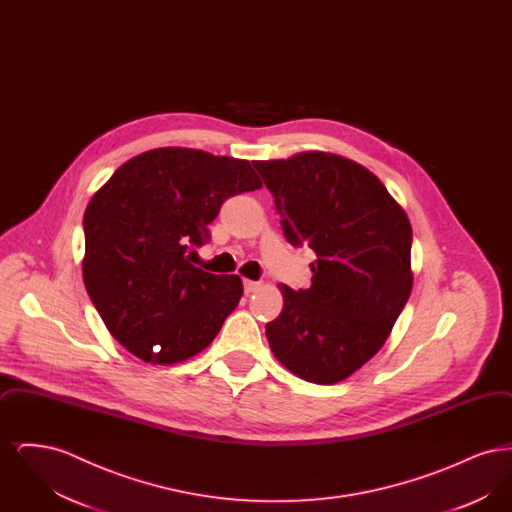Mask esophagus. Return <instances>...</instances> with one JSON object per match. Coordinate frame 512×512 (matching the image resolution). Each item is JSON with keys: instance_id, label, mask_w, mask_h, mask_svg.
<instances>
[{"instance_id": "1", "label": "esophagus", "mask_w": 512, "mask_h": 512, "mask_svg": "<svg viewBox=\"0 0 512 512\" xmlns=\"http://www.w3.org/2000/svg\"><path fill=\"white\" fill-rule=\"evenodd\" d=\"M261 288V282H255V280H244V290L247 295L249 293L257 292Z\"/></svg>"}]
</instances>
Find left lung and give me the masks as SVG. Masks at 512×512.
<instances>
[{
    "label": "left lung",
    "instance_id": "left-lung-1",
    "mask_svg": "<svg viewBox=\"0 0 512 512\" xmlns=\"http://www.w3.org/2000/svg\"><path fill=\"white\" fill-rule=\"evenodd\" d=\"M253 165L286 240L317 253L311 288L278 286L284 307L267 324L268 345L295 376L338 384L382 349L411 295V222L378 176L340 155Z\"/></svg>",
    "mask_w": 512,
    "mask_h": 512
}]
</instances>
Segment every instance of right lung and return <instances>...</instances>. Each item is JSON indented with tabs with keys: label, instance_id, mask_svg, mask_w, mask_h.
I'll use <instances>...</instances> for the list:
<instances>
[{
	"label": "right lung",
	"instance_id": "right-lung-1",
	"mask_svg": "<svg viewBox=\"0 0 512 512\" xmlns=\"http://www.w3.org/2000/svg\"><path fill=\"white\" fill-rule=\"evenodd\" d=\"M249 161L159 147L128 159L84 213L82 278L111 336L151 365H174L217 338L242 299L238 274L190 263L224 199L259 190Z\"/></svg>",
	"mask_w": 512,
	"mask_h": 512
}]
</instances>
